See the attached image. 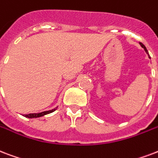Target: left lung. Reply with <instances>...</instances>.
<instances>
[{
	"mask_svg": "<svg viewBox=\"0 0 158 158\" xmlns=\"http://www.w3.org/2000/svg\"><path fill=\"white\" fill-rule=\"evenodd\" d=\"M139 44H140L141 46L143 47V49H144V50L146 51V53H147V54H148V57L150 58V56H149V54H148V50H147V48H146V47H145V45H144V44H143V43H139Z\"/></svg>",
	"mask_w": 158,
	"mask_h": 158,
	"instance_id": "obj_1",
	"label": "left lung"
}]
</instances>
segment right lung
<instances>
[{
  "label": "right lung",
  "instance_id": "add662e5",
  "mask_svg": "<svg viewBox=\"0 0 158 158\" xmlns=\"http://www.w3.org/2000/svg\"><path fill=\"white\" fill-rule=\"evenodd\" d=\"M56 108H55L54 109H51V110H48V111H44V112H41V113H39V114H25V115H23L24 117H26V118H40V117L44 116V115H46V114H51L53 112H55L56 110Z\"/></svg>",
  "mask_w": 158,
  "mask_h": 158
}]
</instances>
